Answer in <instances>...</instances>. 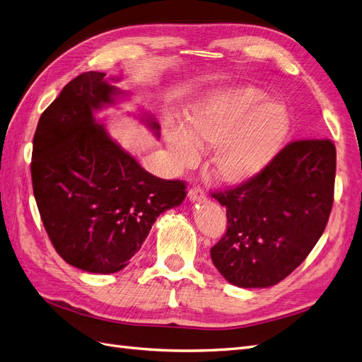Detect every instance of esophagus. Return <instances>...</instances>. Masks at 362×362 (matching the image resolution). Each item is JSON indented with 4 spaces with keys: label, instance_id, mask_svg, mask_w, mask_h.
Wrapping results in <instances>:
<instances>
[{
    "label": "esophagus",
    "instance_id": "34e87169",
    "mask_svg": "<svg viewBox=\"0 0 362 362\" xmlns=\"http://www.w3.org/2000/svg\"><path fill=\"white\" fill-rule=\"evenodd\" d=\"M189 199L192 202L202 201V199H205V193H204V190L201 187H196V185H194V187H192L189 190Z\"/></svg>",
    "mask_w": 362,
    "mask_h": 362
}]
</instances>
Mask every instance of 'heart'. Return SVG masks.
I'll list each match as a JSON object with an SVG mask.
<instances>
[{"instance_id":"obj_1","label":"heart","mask_w":362,"mask_h":362,"mask_svg":"<svg viewBox=\"0 0 362 362\" xmlns=\"http://www.w3.org/2000/svg\"><path fill=\"white\" fill-rule=\"evenodd\" d=\"M255 86H223L205 93L185 116V125L170 122L164 129L173 160L185 164L201 145H211L208 164L228 185L245 184L264 170L286 145L291 116L279 100Z\"/></svg>"}]
</instances>
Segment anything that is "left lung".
<instances>
[{"label": "left lung", "mask_w": 362, "mask_h": 362, "mask_svg": "<svg viewBox=\"0 0 362 362\" xmlns=\"http://www.w3.org/2000/svg\"><path fill=\"white\" fill-rule=\"evenodd\" d=\"M335 168L331 140H298L254 180L213 193L228 218L211 247L221 275L237 287L264 288L300 266L329 218Z\"/></svg>", "instance_id": "8db88e82"}]
</instances>
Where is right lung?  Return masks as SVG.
Masks as SVG:
<instances>
[{
	"mask_svg": "<svg viewBox=\"0 0 362 362\" xmlns=\"http://www.w3.org/2000/svg\"><path fill=\"white\" fill-rule=\"evenodd\" d=\"M125 95L104 72H84L42 113L33 139V192L54 249L101 275L127 267L157 217L185 198V182L146 172L95 119ZM141 120L158 137L157 120Z\"/></svg>",
	"mask_w": 362,
	"mask_h": 362,
	"instance_id": "add662e5",
	"label": "right lung"
}]
</instances>
